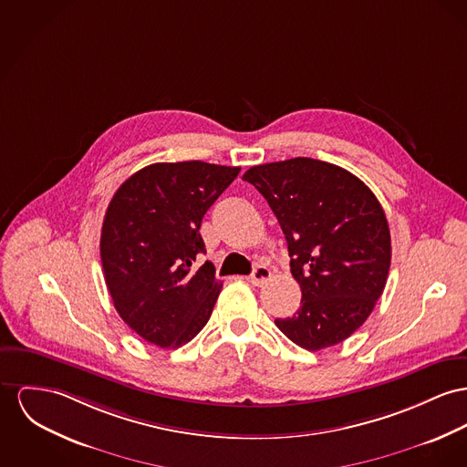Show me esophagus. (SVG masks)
I'll return each mask as SVG.
<instances>
[{"mask_svg": "<svg viewBox=\"0 0 467 467\" xmlns=\"http://www.w3.org/2000/svg\"><path fill=\"white\" fill-rule=\"evenodd\" d=\"M271 276H273V273H271V269L267 265H256L253 269V273L249 275L248 281L251 285H254V286H260L265 281L271 280Z\"/></svg>", "mask_w": 467, "mask_h": 467, "instance_id": "obj_1", "label": "esophagus"}]
</instances>
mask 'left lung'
Listing matches in <instances>:
<instances>
[{
    "mask_svg": "<svg viewBox=\"0 0 467 467\" xmlns=\"http://www.w3.org/2000/svg\"><path fill=\"white\" fill-rule=\"evenodd\" d=\"M243 181L280 221L303 292L299 310L275 324L311 352L343 342L368 318L388 280L391 237L379 200L350 171L310 157L251 166Z\"/></svg>",
    "mask_w": 467,
    "mask_h": 467,
    "instance_id": "obj_1",
    "label": "left lung"
}]
</instances>
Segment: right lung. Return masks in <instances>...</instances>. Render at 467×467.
I'll list each match as a JSON object with an SVG mask.
<instances>
[{"label":"right lung","instance_id":"add662e5","mask_svg":"<svg viewBox=\"0 0 467 467\" xmlns=\"http://www.w3.org/2000/svg\"><path fill=\"white\" fill-rule=\"evenodd\" d=\"M203 161L156 162L125 181L100 232V260L125 324L161 348L191 342L209 322L223 281L214 265L194 269L205 244V213L239 175Z\"/></svg>","mask_w":467,"mask_h":467}]
</instances>
